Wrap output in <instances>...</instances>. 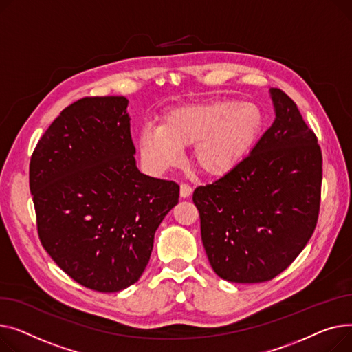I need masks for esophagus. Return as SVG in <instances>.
Returning <instances> with one entry per match:
<instances>
[{
    "mask_svg": "<svg viewBox=\"0 0 352 352\" xmlns=\"http://www.w3.org/2000/svg\"><path fill=\"white\" fill-rule=\"evenodd\" d=\"M192 192H193V189H192L190 184H188V183H182L180 184V196L182 197L192 196Z\"/></svg>",
    "mask_w": 352,
    "mask_h": 352,
    "instance_id": "34e87169",
    "label": "esophagus"
}]
</instances>
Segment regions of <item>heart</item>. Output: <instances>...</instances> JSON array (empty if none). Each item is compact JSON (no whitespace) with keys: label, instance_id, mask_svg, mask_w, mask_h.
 Masks as SVG:
<instances>
[{"label":"heart","instance_id":"b5f03b06","mask_svg":"<svg viewBox=\"0 0 352 352\" xmlns=\"http://www.w3.org/2000/svg\"><path fill=\"white\" fill-rule=\"evenodd\" d=\"M263 126L261 109L253 102L219 99L179 107L164 113L160 128H144L139 152L153 172H164L195 144L197 168L209 175L232 170L247 155Z\"/></svg>","mask_w":352,"mask_h":352}]
</instances>
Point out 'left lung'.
<instances>
[{
  "instance_id": "left-lung-1",
  "label": "left lung",
  "mask_w": 352,
  "mask_h": 352,
  "mask_svg": "<svg viewBox=\"0 0 352 352\" xmlns=\"http://www.w3.org/2000/svg\"><path fill=\"white\" fill-rule=\"evenodd\" d=\"M276 120L252 153L193 192L214 273L232 283L270 281L311 239L320 213L322 155L296 102L272 89Z\"/></svg>"
}]
</instances>
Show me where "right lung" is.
Masks as SVG:
<instances>
[{
    "label": "right lung",
    "instance_id": "add662e5",
    "mask_svg": "<svg viewBox=\"0 0 352 352\" xmlns=\"http://www.w3.org/2000/svg\"><path fill=\"white\" fill-rule=\"evenodd\" d=\"M128 99L87 96L41 136L30 162L36 230L72 280L100 293L135 284L179 184L138 170Z\"/></svg>",
    "mask_w": 352,
    "mask_h": 352
}]
</instances>
